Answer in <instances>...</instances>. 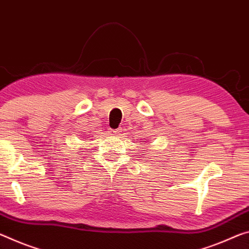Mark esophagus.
<instances>
[{"mask_svg":"<svg viewBox=\"0 0 249 249\" xmlns=\"http://www.w3.org/2000/svg\"><path fill=\"white\" fill-rule=\"evenodd\" d=\"M121 131H122L121 128H117V129L109 128L108 133H109V135H112V136H118V135H120V134H121Z\"/></svg>","mask_w":249,"mask_h":249,"instance_id":"1","label":"esophagus"}]
</instances>
